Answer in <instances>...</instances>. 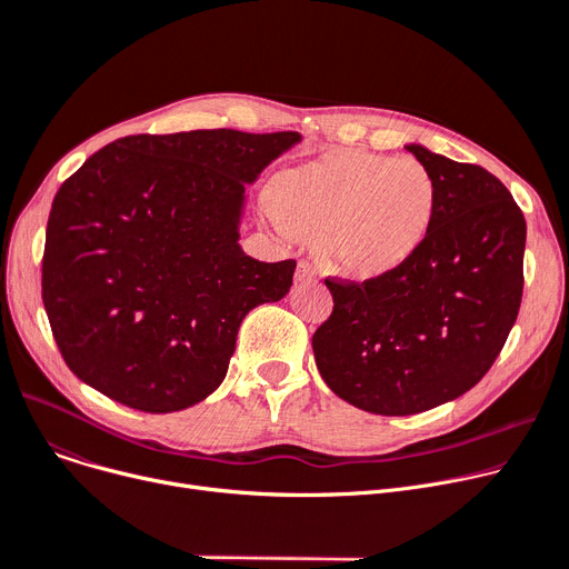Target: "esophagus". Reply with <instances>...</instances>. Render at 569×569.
<instances>
[{"mask_svg":"<svg viewBox=\"0 0 569 569\" xmlns=\"http://www.w3.org/2000/svg\"><path fill=\"white\" fill-rule=\"evenodd\" d=\"M317 276H319V271H317L315 263L298 261V266H296V282H312V280H317Z\"/></svg>","mask_w":569,"mask_h":569,"instance_id":"1","label":"esophagus"}]
</instances>
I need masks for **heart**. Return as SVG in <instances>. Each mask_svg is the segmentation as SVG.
<instances>
[{
    "mask_svg": "<svg viewBox=\"0 0 569 569\" xmlns=\"http://www.w3.org/2000/svg\"><path fill=\"white\" fill-rule=\"evenodd\" d=\"M273 207L284 231L317 237V252L330 269L372 280L420 248L437 188L416 158L351 149L282 174Z\"/></svg>",
    "mask_w": 569,
    "mask_h": 569,
    "instance_id": "b5f03b06",
    "label": "heart"
}]
</instances>
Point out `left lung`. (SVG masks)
<instances>
[{"mask_svg": "<svg viewBox=\"0 0 569 569\" xmlns=\"http://www.w3.org/2000/svg\"><path fill=\"white\" fill-rule=\"evenodd\" d=\"M437 207L407 263L362 284L332 282V315L312 349L326 386L379 416L452 402L493 365L517 321L526 220L510 190L480 164L422 144Z\"/></svg>", "mask_w": 569, "mask_h": 569, "instance_id": "obj_1", "label": "left lung"}]
</instances>
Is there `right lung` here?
<instances>
[{
    "label": "right lung",
    "mask_w": 569,
    "mask_h": 569,
    "mask_svg": "<svg viewBox=\"0 0 569 569\" xmlns=\"http://www.w3.org/2000/svg\"><path fill=\"white\" fill-rule=\"evenodd\" d=\"M300 132L130 136L54 194L43 306L71 372L114 402L172 413L227 377L246 315L291 289L296 261L241 248L246 188Z\"/></svg>",
    "instance_id": "right-lung-1"
}]
</instances>
